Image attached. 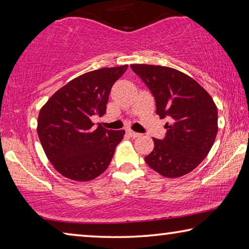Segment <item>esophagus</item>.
<instances>
[{
	"instance_id": "1",
	"label": "esophagus",
	"mask_w": 249,
	"mask_h": 249,
	"mask_svg": "<svg viewBox=\"0 0 249 249\" xmlns=\"http://www.w3.org/2000/svg\"><path fill=\"white\" fill-rule=\"evenodd\" d=\"M127 135H128L129 137H133V138H137V137L141 136V134L135 133V132H133L132 129H128V130H127Z\"/></svg>"
}]
</instances>
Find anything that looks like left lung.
<instances>
[{"label": "left lung", "instance_id": "obj_1", "mask_svg": "<svg viewBox=\"0 0 249 249\" xmlns=\"http://www.w3.org/2000/svg\"><path fill=\"white\" fill-rule=\"evenodd\" d=\"M148 87L156 101V113L168 119L162 141L145 161L166 178H178L200 165L212 148L217 134V107L196 80L163 66L130 65Z\"/></svg>", "mask_w": 249, "mask_h": 249}]
</instances>
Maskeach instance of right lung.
<instances>
[{
  "label": "right lung",
  "instance_id": "obj_1",
  "mask_svg": "<svg viewBox=\"0 0 249 249\" xmlns=\"http://www.w3.org/2000/svg\"><path fill=\"white\" fill-rule=\"evenodd\" d=\"M127 67L101 68L79 75L40 108L37 134L48 160L61 176L90 181L107 169L125 130L95 127L91 119L105 114L113 84Z\"/></svg>",
  "mask_w": 249,
  "mask_h": 249
}]
</instances>
